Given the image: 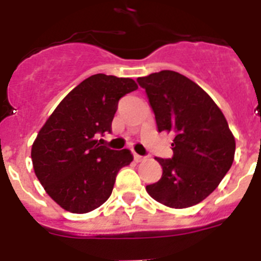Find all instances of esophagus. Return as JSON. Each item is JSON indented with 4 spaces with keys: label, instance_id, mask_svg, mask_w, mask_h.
Masks as SVG:
<instances>
[{
    "label": "esophagus",
    "instance_id": "obj_1",
    "mask_svg": "<svg viewBox=\"0 0 261 261\" xmlns=\"http://www.w3.org/2000/svg\"><path fill=\"white\" fill-rule=\"evenodd\" d=\"M135 161H136V162H142V161H145V156H141V155H138V154H135Z\"/></svg>",
    "mask_w": 261,
    "mask_h": 261
}]
</instances>
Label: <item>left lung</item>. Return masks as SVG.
Wrapping results in <instances>:
<instances>
[{
    "instance_id": "8db88e82",
    "label": "left lung",
    "mask_w": 261,
    "mask_h": 261,
    "mask_svg": "<svg viewBox=\"0 0 261 261\" xmlns=\"http://www.w3.org/2000/svg\"><path fill=\"white\" fill-rule=\"evenodd\" d=\"M155 115L158 132L172 133L171 159L156 158L162 177L146 186L155 201L190 208L216 190L234 161L235 138L222 111L186 75L162 70L137 78Z\"/></svg>"
}]
</instances>
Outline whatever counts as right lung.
Instances as JSON below:
<instances>
[{"label":"right lung","mask_w":261,"mask_h":261,"mask_svg":"<svg viewBox=\"0 0 261 261\" xmlns=\"http://www.w3.org/2000/svg\"><path fill=\"white\" fill-rule=\"evenodd\" d=\"M130 78L94 74L62 99L31 147L34 171L50 199L70 213H89L107 201L116 175L133 161L96 136L111 132L121 96L137 90Z\"/></svg>","instance_id":"add662e5"}]
</instances>
